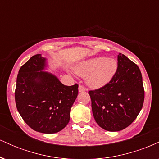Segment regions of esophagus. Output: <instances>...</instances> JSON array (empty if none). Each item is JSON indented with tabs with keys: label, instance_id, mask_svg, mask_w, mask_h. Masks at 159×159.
<instances>
[{
	"label": "esophagus",
	"instance_id": "1",
	"mask_svg": "<svg viewBox=\"0 0 159 159\" xmlns=\"http://www.w3.org/2000/svg\"><path fill=\"white\" fill-rule=\"evenodd\" d=\"M86 90H87V89H86L84 86H82L81 84L78 86V91H79L80 93L84 92V91H86Z\"/></svg>",
	"mask_w": 159,
	"mask_h": 159
}]
</instances>
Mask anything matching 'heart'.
<instances>
[{
  "label": "heart",
  "instance_id": "obj_1",
  "mask_svg": "<svg viewBox=\"0 0 159 159\" xmlns=\"http://www.w3.org/2000/svg\"><path fill=\"white\" fill-rule=\"evenodd\" d=\"M117 69V63L112 58L103 57L87 60L75 67L78 75L86 77V82L92 88H100L111 81Z\"/></svg>",
  "mask_w": 159,
  "mask_h": 159
}]
</instances>
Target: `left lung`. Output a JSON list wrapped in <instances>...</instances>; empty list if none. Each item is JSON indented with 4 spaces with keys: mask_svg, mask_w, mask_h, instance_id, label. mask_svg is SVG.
Masks as SVG:
<instances>
[{
    "mask_svg": "<svg viewBox=\"0 0 159 159\" xmlns=\"http://www.w3.org/2000/svg\"><path fill=\"white\" fill-rule=\"evenodd\" d=\"M117 61V69L111 81L101 88L89 91L94 119L109 132L121 131L131 125L144 101L139 67L121 53Z\"/></svg>",
    "mask_w": 159,
    "mask_h": 159,
    "instance_id": "obj_1",
    "label": "left lung"
}]
</instances>
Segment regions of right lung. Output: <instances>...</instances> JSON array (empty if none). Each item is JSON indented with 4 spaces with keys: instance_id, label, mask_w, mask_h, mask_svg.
Masks as SVG:
<instances>
[{
    "instance_id": "obj_1",
    "label": "right lung",
    "mask_w": 159,
    "mask_h": 159,
    "mask_svg": "<svg viewBox=\"0 0 159 159\" xmlns=\"http://www.w3.org/2000/svg\"><path fill=\"white\" fill-rule=\"evenodd\" d=\"M46 61L41 54H36L20 68L15 99L18 111L32 129L54 134L69 123L78 85L66 86L54 75L45 72Z\"/></svg>"
}]
</instances>
